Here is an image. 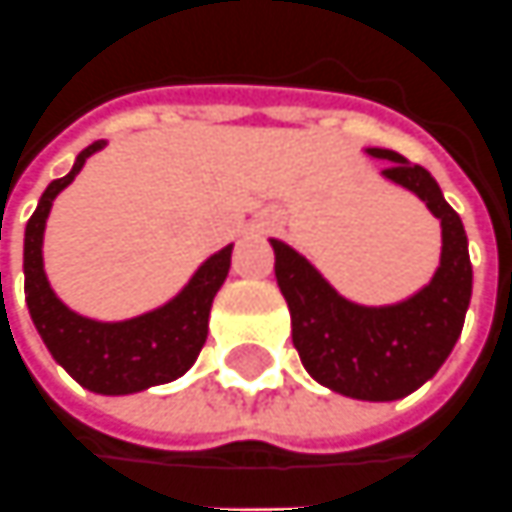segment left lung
<instances>
[{
    "label": "left lung",
    "instance_id": "left-lung-1",
    "mask_svg": "<svg viewBox=\"0 0 512 512\" xmlns=\"http://www.w3.org/2000/svg\"><path fill=\"white\" fill-rule=\"evenodd\" d=\"M365 153L387 161L384 181L424 200L440 220V264L429 284L404 301L365 306L340 295L287 242L270 239V245L278 290L290 306L292 343L309 376L340 396L396 401L429 382L449 359L463 331L474 273L463 220L446 203L438 181L396 150L365 147Z\"/></svg>",
    "mask_w": 512,
    "mask_h": 512
}]
</instances>
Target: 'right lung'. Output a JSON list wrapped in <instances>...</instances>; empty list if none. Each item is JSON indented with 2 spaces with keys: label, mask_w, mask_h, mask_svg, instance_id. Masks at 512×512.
<instances>
[{
  "label": "right lung",
  "mask_w": 512,
  "mask_h": 512,
  "mask_svg": "<svg viewBox=\"0 0 512 512\" xmlns=\"http://www.w3.org/2000/svg\"><path fill=\"white\" fill-rule=\"evenodd\" d=\"M108 142L88 144L74 158L69 175L52 181L24 228V295L35 329L52 359L74 382L100 396H130L155 384L175 382L195 365L209 334L214 295L231 267L225 245L195 270L178 295L128 320H97L69 309L49 284L44 270V231L55 197L77 178L94 153Z\"/></svg>",
  "instance_id": "obj_1"
}]
</instances>
